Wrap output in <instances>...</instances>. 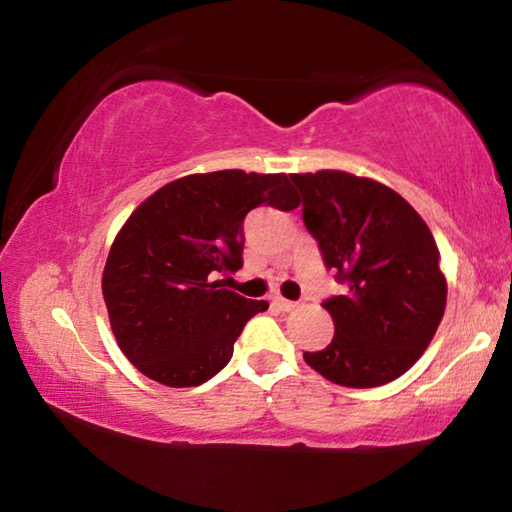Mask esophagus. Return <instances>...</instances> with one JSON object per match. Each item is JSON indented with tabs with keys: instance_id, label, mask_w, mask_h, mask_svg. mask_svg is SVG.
Here are the masks:
<instances>
[{
	"instance_id": "34e87169",
	"label": "esophagus",
	"mask_w": 512,
	"mask_h": 512,
	"mask_svg": "<svg viewBox=\"0 0 512 512\" xmlns=\"http://www.w3.org/2000/svg\"><path fill=\"white\" fill-rule=\"evenodd\" d=\"M273 305L280 309V311H293L298 307V302H293V300H287V298H275L273 300Z\"/></svg>"
}]
</instances>
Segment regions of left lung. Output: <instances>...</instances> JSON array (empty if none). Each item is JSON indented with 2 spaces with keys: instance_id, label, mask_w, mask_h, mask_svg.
<instances>
[{
  "instance_id": "obj_1",
  "label": "left lung",
  "mask_w": 512,
  "mask_h": 512,
  "mask_svg": "<svg viewBox=\"0 0 512 512\" xmlns=\"http://www.w3.org/2000/svg\"><path fill=\"white\" fill-rule=\"evenodd\" d=\"M302 221L341 296L323 307L334 318L327 348L305 352L325 379L375 388L402 377L427 350L443 320L447 282L422 216L391 187L345 171L293 173Z\"/></svg>"
}]
</instances>
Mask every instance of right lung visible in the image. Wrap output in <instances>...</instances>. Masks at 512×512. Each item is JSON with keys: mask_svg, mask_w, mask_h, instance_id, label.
<instances>
[{"mask_svg": "<svg viewBox=\"0 0 512 512\" xmlns=\"http://www.w3.org/2000/svg\"><path fill=\"white\" fill-rule=\"evenodd\" d=\"M259 205L296 210L284 173H194L164 185L119 230L103 268L112 334L133 366L171 388L228 366L241 329L266 300L223 289L244 266V219Z\"/></svg>", "mask_w": 512, "mask_h": 512, "instance_id": "right-lung-1", "label": "right lung"}]
</instances>
